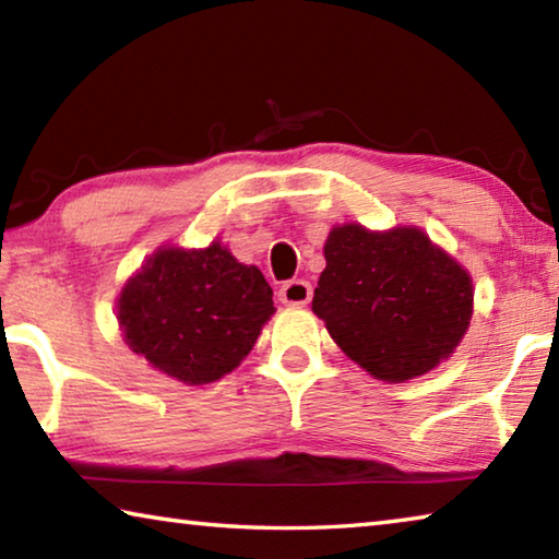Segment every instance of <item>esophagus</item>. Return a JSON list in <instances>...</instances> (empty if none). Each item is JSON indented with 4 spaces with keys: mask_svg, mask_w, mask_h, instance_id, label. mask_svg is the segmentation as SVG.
Instances as JSON below:
<instances>
[{
    "mask_svg": "<svg viewBox=\"0 0 559 559\" xmlns=\"http://www.w3.org/2000/svg\"><path fill=\"white\" fill-rule=\"evenodd\" d=\"M310 296H313V288H310V283L302 278H293L288 283H283L278 290V298L283 306H308Z\"/></svg>",
    "mask_w": 559,
    "mask_h": 559,
    "instance_id": "obj_1",
    "label": "esophagus"
}]
</instances>
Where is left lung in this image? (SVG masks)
I'll list each match as a JSON object with an SVG mask.
<instances>
[{
    "instance_id": "1",
    "label": "left lung",
    "mask_w": 559,
    "mask_h": 559,
    "mask_svg": "<svg viewBox=\"0 0 559 559\" xmlns=\"http://www.w3.org/2000/svg\"><path fill=\"white\" fill-rule=\"evenodd\" d=\"M323 253L313 313L365 372L400 384L453 355L471 325L473 281L429 234L335 224Z\"/></svg>"
}]
</instances>
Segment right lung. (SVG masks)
Wrapping results in <instances>:
<instances>
[{"label": "right lung", "mask_w": 559, "mask_h": 559, "mask_svg": "<svg viewBox=\"0 0 559 559\" xmlns=\"http://www.w3.org/2000/svg\"><path fill=\"white\" fill-rule=\"evenodd\" d=\"M273 290L214 239L204 249L159 246L120 288L116 318L132 353L173 380H222L257 345Z\"/></svg>", "instance_id": "1"}]
</instances>
